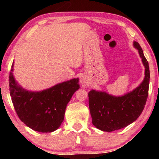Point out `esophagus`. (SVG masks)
<instances>
[{"mask_svg":"<svg viewBox=\"0 0 159 159\" xmlns=\"http://www.w3.org/2000/svg\"><path fill=\"white\" fill-rule=\"evenodd\" d=\"M80 83H81L82 86H87L89 84V82L88 79L83 76V77H82L81 79H80Z\"/></svg>","mask_w":159,"mask_h":159,"instance_id":"obj_1","label":"esophagus"}]
</instances>
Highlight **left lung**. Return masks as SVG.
I'll return each mask as SVG.
<instances>
[{
	"label": "left lung",
	"mask_w": 159,
	"mask_h": 159,
	"mask_svg": "<svg viewBox=\"0 0 159 159\" xmlns=\"http://www.w3.org/2000/svg\"><path fill=\"white\" fill-rule=\"evenodd\" d=\"M138 50L145 66V78L140 85L124 96L115 97L95 90L88 93L89 108L93 125L104 132H113L127 127L140 116L146 103L150 82L148 62L138 42Z\"/></svg>",
	"instance_id": "obj_1"
}]
</instances>
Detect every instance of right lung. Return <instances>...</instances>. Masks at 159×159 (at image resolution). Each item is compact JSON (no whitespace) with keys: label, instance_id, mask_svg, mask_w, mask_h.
Here are the masks:
<instances>
[{"label":"right lung","instance_id":"1","mask_svg":"<svg viewBox=\"0 0 159 159\" xmlns=\"http://www.w3.org/2000/svg\"><path fill=\"white\" fill-rule=\"evenodd\" d=\"M12 71L11 68L8 80L10 95L20 120L37 132H51L57 129L64 121L67 103L80 88L79 79L71 80L48 90L34 93L20 88L15 81Z\"/></svg>","mask_w":159,"mask_h":159}]
</instances>
